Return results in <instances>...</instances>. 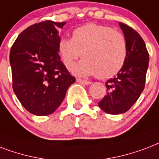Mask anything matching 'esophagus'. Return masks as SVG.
Listing matches in <instances>:
<instances>
[{
  "instance_id": "esophagus-1",
  "label": "esophagus",
  "mask_w": 159,
  "mask_h": 159,
  "mask_svg": "<svg viewBox=\"0 0 159 159\" xmlns=\"http://www.w3.org/2000/svg\"><path fill=\"white\" fill-rule=\"evenodd\" d=\"M76 81L78 82V83H80V84H91L90 81H88V80H82V79H76Z\"/></svg>"
}]
</instances>
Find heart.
<instances>
[{
  "instance_id": "1",
  "label": "heart",
  "mask_w": 159,
  "mask_h": 159,
  "mask_svg": "<svg viewBox=\"0 0 159 159\" xmlns=\"http://www.w3.org/2000/svg\"><path fill=\"white\" fill-rule=\"evenodd\" d=\"M58 53L68 70L80 55L84 58L73 70L77 75H97L100 79H109L124 67L128 50L122 33L104 25L88 23L74 30L71 39L61 38Z\"/></svg>"
}]
</instances>
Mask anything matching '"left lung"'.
I'll return each instance as SVG.
<instances>
[{
  "label": "left lung",
  "mask_w": 159,
  "mask_h": 159,
  "mask_svg": "<svg viewBox=\"0 0 159 159\" xmlns=\"http://www.w3.org/2000/svg\"><path fill=\"white\" fill-rule=\"evenodd\" d=\"M127 42V59L114 78L105 83L106 95L99 102L102 110L110 114L125 113L137 101L145 86L149 55L139 33L119 22Z\"/></svg>",
  "instance_id": "left-lung-1"
}]
</instances>
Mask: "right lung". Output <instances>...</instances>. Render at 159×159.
Segmentation results:
<instances>
[{"label": "right lung", "instance_id": "right-lung-1", "mask_svg": "<svg viewBox=\"0 0 159 159\" xmlns=\"http://www.w3.org/2000/svg\"><path fill=\"white\" fill-rule=\"evenodd\" d=\"M66 22L45 20L24 30L10 52L12 88L22 106L43 116L55 111L75 82L58 53L59 29Z\"/></svg>", "mask_w": 159, "mask_h": 159}]
</instances>
